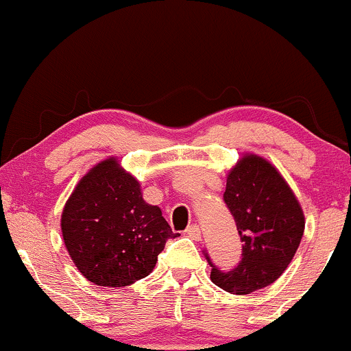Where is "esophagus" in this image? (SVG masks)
Here are the masks:
<instances>
[{
  "label": "esophagus",
  "mask_w": 351,
  "mask_h": 351,
  "mask_svg": "<svg viewBox=\"0 0 351 351\" xmlns=\"http://www.w3.org/2000/svg\"><path fill=\"white\" fill-rule=\"evenodd\" d=\"M186 235H187V237H191L192 240H200V239H202V230H200V227L197 226V223H194V226L187 227Z\"/></svg>",
  "instance_id": "34e87169"
}]
</instances>
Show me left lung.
<instances>
[{
    "label": "left lung",
    "instance_id": "1",
    "mask_svg": "<svg viewBox=\"0 0 351 351\" xmlns=\"http://www.w3.org/2000/svg\"><path fill=\"white\" fill-rule=\"evenodd\" d=\"M242 240V261L222 271L210 261V280L226 292L247 295L269 287L287 270L305 230V215L287 180L269 160L243 154L223 192Z\"/></svg>",
    "mask_w": 351,
    "mask_h": 351
}]
</instances>
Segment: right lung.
I'll return each mask as SVG.
<instances>
[{"label":"right lung","instance_id":"obj_1","mask_svg":"<svg viewBox=\"0 0 351 351\" xmlns=\"http://www.w3.org/2000/svg\"><path fill=\"white\" fill-rule=\"evenodd\" d=\"M61 232L74 265L99 287H128L147 277L167 239L177 237L116 157L77 182L62 208Z\"/></svg>","mask_w":351,"mask_h":351}]
</instances>
